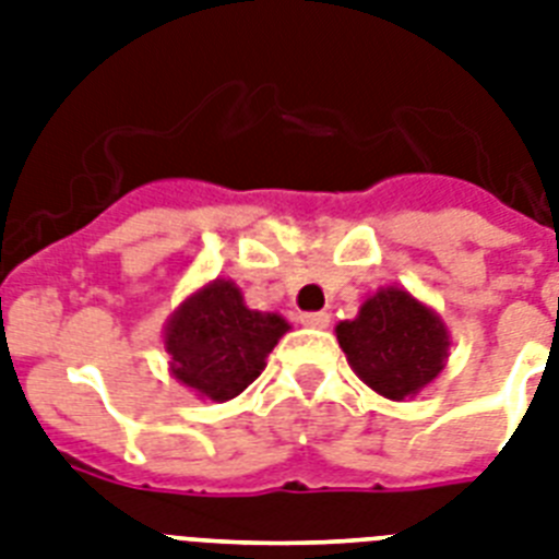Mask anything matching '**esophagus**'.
Masks as SVG:
<instances>
[{
    "label": "esophagus",
    "instance_id": "1",
    "mask_svg": "<svg viewBox=\"0 0 559 559\" xmlns=\"http://www.w3.org/2000/svg\"><path fill=\"white\" fill-rule=\"evenodd\" d=\"M331 322V316L324 313V310H313V313H301V324L307 328H328Z\"/></svg>",
    "mask_w": 559,
    "mask_h": 559
}]
</instances>
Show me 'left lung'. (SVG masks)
I'll return each mask as SVG.
<instances>
[{
  "label": "left lung",
  "mask_w": 559,
  "mask_h": 559,
  "mask_svg": "<svg viewBox=\"0 0 559 559\" xmlns=\"http://www.w3.org/2000/svg\"><path fill=\"white\" fill-rule=\"evenodd\" d=\"M359 380L389 400L412 397L443 368L450 336L438 316L406 289H380L354 322L336 328Z\"/></svg>",
  "instance_id": "8db88e82"
}]
</instances>
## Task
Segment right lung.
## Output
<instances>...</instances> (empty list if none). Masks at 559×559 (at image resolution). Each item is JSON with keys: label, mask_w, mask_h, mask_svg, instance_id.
Segmentation results:
<instances>
[{"label": "right lung", "mask_w": 559, "mask_h": 559, "mask_svg": "<svg viewBox=\"0 0 559 559\" xmlns=\"http://www.w3.org/2000/svg\"><path fill=\"white\" fill-rule=\"evenodd\" d=\"M284 333L281 316L249 310L231 281H214L174 313L165 348L179 382L223 403L254 382Z\"/></svg>", "instance_id": "1"}]
</instances>
